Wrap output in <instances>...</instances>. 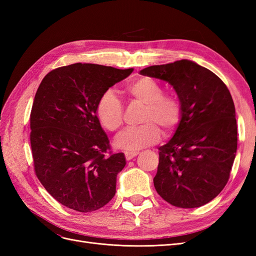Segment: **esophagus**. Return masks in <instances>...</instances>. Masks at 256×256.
<instances>
[{"label":"esophagus","mask_w":256,"mask_h":256,"mask_svg":"<svg viewBox=\"0 0 256 256\" xmlns=\"http://www.w3.org/2000/svg\"><path fill=\"white\" fill-rule=\"evenodd\" d=\"M138 152H125V157H126L127 160H131V159H134L136 156H138Z\"/></svg>","instance_id":"1"}]
</instances>
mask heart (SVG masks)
I'll return each mask as SVG.
<instances>
[{
    "instance_id": "obj_1",
    "label": "heart",
    "mask_w": 256,
    "mask_h": 256,
    "mask_svg": "<svg viewBox=\"0 0 256 256\" xmlns=\"http://www.w3.org/2000/svg\"><path fill=\"white\" fill-rule=\"evenodd\" d=\"M130 98L145 104L141 122L144 125L128 128L115 138L116 148L134 152L156 144L161 136L159 127L168 134L180 125L182 106L176 96L164 94L162 85L150 76H142L127 86ZM96 116L102 126L109 130H118L124 122V106L111 90L100 96L96 104Z\"/></svg>"
}]
</instances>
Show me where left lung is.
I'll return each mask as SVG.
<instances>
[{
  "mask_svg": "<svg viewBox=\"0 0 256 256\" xmlns=\"http://www.w3.org/2000/svg\"><path fill=\"white\" fill-rule=\"evenodd\" d=\"M140 74L168 82L182 106L173 138L159 147L154 189L173 206H203L226 187L236 156L230 92L218 76L188 60L146 67Z\"/></svg>",
  "mask_w": 256,
  "mask_h": 256,
  "instance_id": "8db88e82",
  "label": "left lung"
}]
</instances>
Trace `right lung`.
I'll use <instances>...</instances> for the list:
<instances>
[{"label":"right lung","instance_id":"add662e5","mask_svg":"<svg viewBox=\"0 0 256 256\" xmlns=\"http://www.w3.org/2000/svg\"><path fill=\"white\" fill-rule=\"evenodd\" d=\"M134 72L76 63L42 79L30 111V148L38 180L58 202L80 212L104 207L126 166L113 154L96 116L106 90Z\"/></svg>","mask_w":256,"mask_h":256}]
</instances>
